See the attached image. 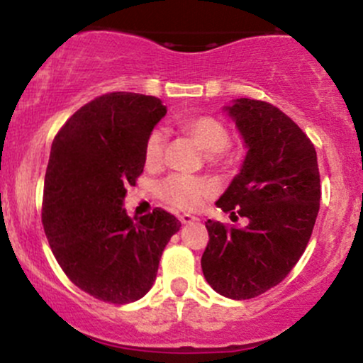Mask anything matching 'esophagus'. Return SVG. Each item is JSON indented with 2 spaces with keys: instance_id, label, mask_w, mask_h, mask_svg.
<instances>
[{
  "instance_id": "esophagus-1",
  "label": "esophagus",
  "mask_w": 363,
  "mask_h": 363,
  "mask_svg": "<svg viewBox=\"0 0 363 363\" xmlns=\"http://www.w3.org/2000/svg\"><path fill=\"white\" fill-rule=\"evenodd\" d=\"M179 220H181L182 224H191V222L198 220V218L193 217V215H189V213H181L179 215Z\"/></svg>"
}]
</instances>
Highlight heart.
<instances>
[{
	"label": "heart",
	"mask_w": 363,
	"mask_h": 363,
	"mask_svg": "<svg viewBox=\"0 0 363 363\" xmlns=\"http://www.w3.org/2000/svg\"><path fill=\"white\" fill-rule=\"evenodd\" d=\"M182 129L196 139L206 153L212 155L213 160H230L234 158V150L229 145L230 133L227 125L212 115H196L182 122ZM165 133L160 127L148 134L145 143V162L148 167H158L163 162L165 153ZM158 196L167 205L181 210H194L206 198L217 193V184L208 179L191 177V175L172 174L160 181L157 188Z\"/></svg>",
	"instance_id": "1"
}]
</instances>
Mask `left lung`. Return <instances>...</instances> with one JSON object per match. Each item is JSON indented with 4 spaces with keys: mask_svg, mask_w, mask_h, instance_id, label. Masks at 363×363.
I'll return each mask as SVG.
<instances>
[{
    "mask_svg": "<svg viewBox=\"0 0 363 363\" xmlns=\"http://www.w3.org/2000/svg\"><path fill=\"white\" fill-rule=\"evenodd\" d=\"M227 111L248 155L217 206L248 224L206 222L201 269L222 296L250 300L286 279L303 255L320 205V174L313 143L277 106L241 98Z\"/></svg>",
    "mask_w": 363,
    "mask_h": 363,
    "instance_id": "left-lung-1",
    "label": "left lung"
}]
</instances>
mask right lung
<instances>
[{"label": "right lung", "mask_w": 363, "mask_h": 363, "mask_svg": "<svg viewBox=\"0 0 363 363\" xmlns=\"http://www.w3.org/2000/svg\"><path fill=\"white\" fill-rule=\"evenodd\" d=\"M167 113L138 93H106L81 106L53 139L43 193V225L65 276L106 303L145 296L181 222L163 208L133 220L127 186L145 169V143Z\"/></svg>", "instance_id": "1"}]
</instances>
